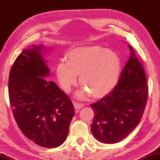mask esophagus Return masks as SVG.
Here are the masks:
<instances>
[{
  "mask_svg": "<svg viewBox=\"0 0 160 160\" xmlns=\"http://www.w3.org/2000/svg\"><path fill=\"white\" fill-rule=\"evenodd\" d=\"M73 105H74L75 109H76V110H78V109L82 108L84 106L83 104H82V103H80V102H74Z\"/></svg>",
  "mask_w": 160,
  "mask_h": 160,
  "instance_id": "1",
  "label": "esophagus"
}]
</instances>
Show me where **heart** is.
<instances>
[{"label":"heart","mask_w":160,"mask_h":160,"mask_svg":"<svg viewBox=\"0 0 160 160\" xmlns=\"http://www.w3.org/2000/svg\"><path fill=\"white\" fill-rule=\"evenodd\" d=\"M66 62L58 64V82L66 92L77 83V76L82 88L78 92L80 98L91 95L104 97L113 90L119 80L121 59L117 53L100 46L76 48L67 53Z\"/></svg>","instance_id":"1"}]
</instances>
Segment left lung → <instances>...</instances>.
I'll list each match as a JSON object with an SVG mask.
<instances>
[{
  "label": "left lung",
  "instance_id": "left-lung-1",
  "mask_svg": "<svg viewBox=\"0 0 160 160\" xmlns=\"http://www.w3.org/2000/svg\"><path fill=\"white\" fill-rule=\"evenodd\" d=\"M130 58L112 92L90 106L94 112L91 130L104 143H116L128 136L142 118L148 99L145 71L130 45Z\"/></svg>",
  "mask_w": 160,
  "mask_h": 160
}]
</instances>
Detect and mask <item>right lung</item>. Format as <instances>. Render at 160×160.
<instances>
[{"mask_svg":"<svg viewBox=\"0 0 160 160\" xmlns=\"http://www.w3.org/2000/svg\"><path fill=\"white\" fill-rule=\"evenodd\" d=\"M46 48L32 45L16 59L9 72V98L18 128L28 139L46 148H56L67 139L74 108L53 81L43 57Z\"/></svg>","mask_w":160,"mask_h":160,"instance_id":"right-lung-1","label":"right lung"}]
</instances>
